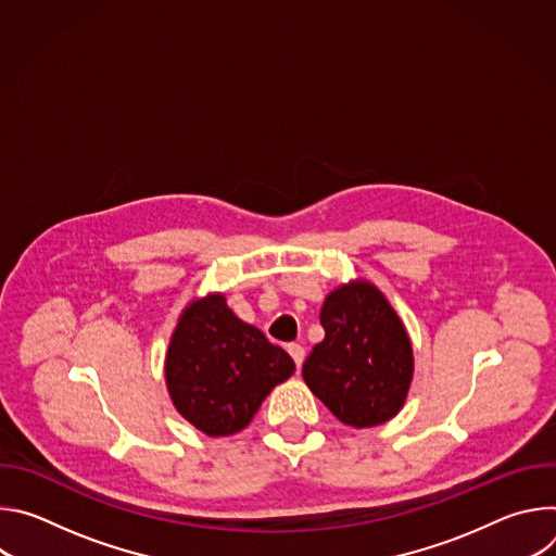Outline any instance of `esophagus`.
Here are the masks:
<instances>
[{
  "mask_svg": "<svg viewBox=\"0 0 556 556\" xmlns=\"http://www.w3.org/2000/svg\"><path fill=\"white\" fill-rule=\"evenodd\" d=\"M288 354L292 356V361L296 363V369L301 367L303 358H305V350L299 345V343H288Z\"/></svg>",
  "mask_w": 556,
  "mask_h": 556,
  "instance_id": "esophagus-1",
  "label": "esophagus"
}]
</instances>
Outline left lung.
Wrapping results in <instances>:
<instances>
[{
	"label": "left lung",
	"instance_id": "left-lung-1",
	"mask_svg": "<svg viewBox=\"0 0 556 556\" xmlns=\"http://www.w3.org/2000/svg\"><path fill=\"white\" fill-rule=\"evenodd\" d=\"M326 339L303 363V380L343 425L378 427L399 414L414 380L403 319L367 279L334 288L321 307Z\"/></svg>",
	"mask_w": 556,
	"mask_h": 556
}]
</instances>
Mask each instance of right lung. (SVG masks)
Instances as JSON below:
<instances>
[{
	"label": "right lung",
	"instance_id": "1",
	"mask_svg": "<svg viewBox=\"0 0 556 556\" xmlns=\"http://www.w3.org/2000/svg\"><path fill=\"white\" fill-rule=\"evenodd\" d=\"M292 371L288 352L244 324L222 292L193 299L182 309L165 356L176 412L211 438L247 429L266 395Z\"/></svg>",
	"mask_w": 556,
	"mask_h": 556
}]
</instances>
